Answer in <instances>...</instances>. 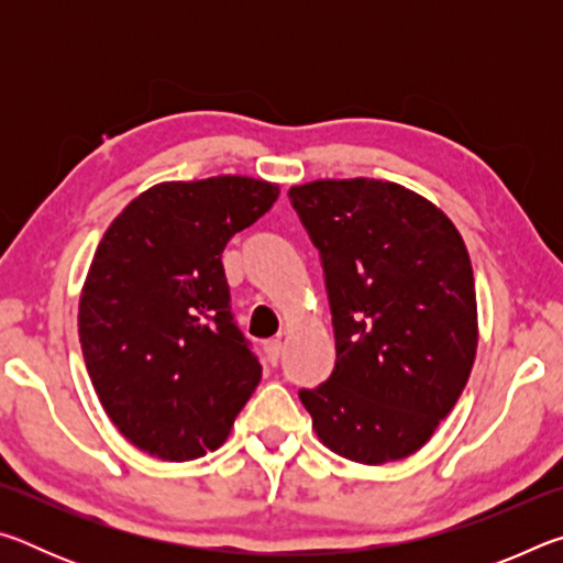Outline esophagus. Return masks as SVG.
<instances>
[{
  "instance_id": "esophagus-1",
  "label": "esophagus",
  "mask_w": 563,
  "mask_h": 563,
  "mask_svg": "<svg viewBox=\"0 0 563 563\" xmlns=\"http://www.w3.org/2000/svg\"><path fill=\"white\" fill-rule=\"evenodd\" d=\"M280 355H283V342L280 340H271L268 345H265V357H268V362H271L273 367L278 365Z\"/></svg>"
}]
</instances>
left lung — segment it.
Masks as SVG:
<instances>
[{
    "mask_svg": "<svg viewBox=\"0 0 563 563\" xmlns=\"http://www.w3.org/2000/svg\"><path fill=\"white\" fill-rule=\"evenodd\" d=\"M320 251L335 369L300 389L320 442L350 462L415 454L452 412L476 355V292L460 231L432 201L375 178L292 186Z\"/></svg>",
    "mask_w": 563,
    "mask_h": 563,
    "instance_id": "obj_1",
    "label": "left lung"
}]
</instances>
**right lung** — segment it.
<instances>
[{
  "label": "right lung",
  "instance_id": "right-lung-1",
  "mask_svg": "<svg viewBox=\"0 0 563 563\" xmlns=\"http://www.w3.org/2000/svg\"><path fill=\"white\" fill-rule=\"evenodd\" d=\"M247 176L166 180L113 218L79 300V342L111 422L166 462L221 446L263 367L231 312L221 253L278 201Z\"/></svg>",
  "mask_w": 563,
  "mask_h": 563
}]
</instances>
